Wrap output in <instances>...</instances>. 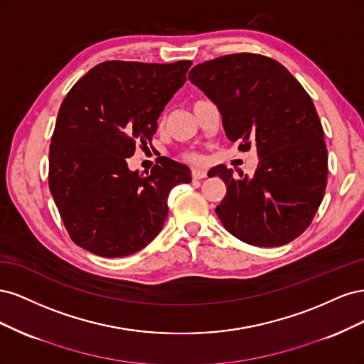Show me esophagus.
I'll list each match as a JSON object with an SVG mask.
<instances>
[{"instance_id":"esophagus-1","label":"esophagus","mask_w":364,"mask_h":364,"mask_svg":"<svg viewBox=\"0 0 364 364\" xmlns=\"http://www.w3.org/2000/svg\"><path fill=\"white\" fill-rule=\"evenodd\" d=\"M191 174H193V179H194V181H199V179L206 178V171H205V170H200V168H193Z\"/></svg>"}]
</instances>
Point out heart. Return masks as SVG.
<instances>
[{
  "mask_svg": "<svg viewBox=\"0 0 364 364\" xmlns=\"http://www.w3.org/2000/svg\"><path fill=\"white\" fill-rule=\"evenodd\" d=\"M186 161H190V162H199L200 161V158H199V155H196V153H186V155L183 156Z\"/></svg>",
  "mask_w": 364,
  "mask_h": 364,
  "instance_id": "heart-1",
  "label": "heart"
}]
</instances>
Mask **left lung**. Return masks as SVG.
I'll list each match as a JSON object with an SVG mask.
<instances>
[{
  "mask_svg": "<svg viewBox=\"0 0 364 364\" xmlns=\"http://www.w3.org/2000/svg\"><path fill=\"white\" fill-rule=\"evenodd\" d=\"M188 80L218 106L228 139L257 147L252 178L217 165L226 183L215 213L228 232L250 246L290 243L311 225L328 178L323 129L311 97L278 60L237 53L196 65Z\"/></svg>",
  "mask_w": 364,
  "mask_h": 364,
  "instance_id": "1",
  "label": "left lung"
}]
</instances>
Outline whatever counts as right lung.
Here are the masks:
<instances>
[{
    "label": "right lung",
    "instance_id": "obj_1",
    "mask_svg": "<svg viewBox=\"0 0 364 364\" xmlns=\"http://www.w3.org/2000/svg\"><path fill=\"white\" fill-rule=\"evenodd\" d=\"M191 63L107 60L65 97L51 136L48 185L77 246L119 258L159 234L171 188L190 183L191 171L162 156L150 174L139 176L127 168V158L156 134Z\"/></svg>",
    "mask_w": 364,
    "mask_h": 364
}]
</instances>
